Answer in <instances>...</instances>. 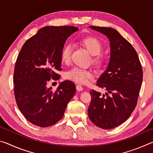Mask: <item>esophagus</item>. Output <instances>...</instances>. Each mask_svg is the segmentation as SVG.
Instances as JSON below:
<instances>
[{
  "label": "esophagus",
  "instance_id": "1",
  "mask_svg": "<svg viewBox=\"0 0 153 153\" xmlns=\"http://www.w3.org/2000/svg\"><path fill=\"white\" fill-rule=\"evenodd\" d=\"M76 89L77 90H78V91H82V90H83V89H84V88H83L81 85L77 84L76 85Z\"/></svg>",
  "mask_w": 153,
  "mask_h": 153
}]
</instances>
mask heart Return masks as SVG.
<instances>
[{"mask_svg":"<svg viewBox=\"0 0 153 153\" xmlns=\"http://www.w3.org/2000/svg\"><path fill=\"white\" fill-rule=\"evenodd\" d=\"M81 42L88 50L93 56L92 61L95 63H100L103 60V56L100 53L102 50V45L100 41L94 36L86 37L81 40ZM72 53V46L70 44L65 45L61 53V60L64 63H68L70 61ZM94 74L89 69L80 67H74L65 71L64 77L65 79L71 80L78 84H86L91 79Z\"/></svg>","mask_w":153,"mask_h":153,"instance_id":"heart-1","label":"heart"}]
</instances>
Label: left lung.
Here are the masks:
<instances>
[{
  "label": "left lung",
  "instance_id": "obj_1",
  "mask_svg": "<svg viewBox=\"0 0 153 153\" xmlns=\"http://www.w3.org/2000/svg\"><path fill=\"white\" fill-rule=\"evenodd\" d=\"M107 36L110 41L111 58L106 71L97 85L105 94L92 90L88 109L92 122L102 129H112L128 120L138 102L143 71L134 48L117 30L111 27L90 26Z\"/></svg>",
  "mask_w": 153,
  "mask_h": 153
}]
</instances>
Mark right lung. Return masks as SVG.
<instances>
[{"instance_id":"right-lung-1","label":"right lung","mask_w":153,"mask_h":153,"mask_svg":"<svg viewBox=\"0 0 153 153\" xmlns=\"http://www.w3.org/2000/svg\"><path fill=\"white\" fill-rule=\"evenodd\" d=\"M78 30L74 26L41 28L23 45L15 63L14 94L18 108L27 120L42 128L55 124L76 93V85L62 82L55 91L47 88L51 79L58 80L61 53L67 38Z\"/></svg>"}]
</instances>
